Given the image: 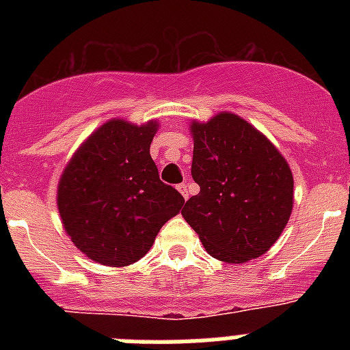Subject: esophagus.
<instances>
[{
  "label": "esophagus",
  "mask_w": 350,
  "mask_h": 350,
  "mask_svg": "<svg viewBox=\"0 0 350 350\" xmlns=\"http://www.w3.org/2000/svg\"><path fill=\"white\" fill-rule=\"evenodd\" d=\"M177 189L180 191V194L184 196V200H187V198H189V185L185 184V182H184V184H178Z\"/></svg>",
  "instance_id": "34e87169"
}]
</instances>
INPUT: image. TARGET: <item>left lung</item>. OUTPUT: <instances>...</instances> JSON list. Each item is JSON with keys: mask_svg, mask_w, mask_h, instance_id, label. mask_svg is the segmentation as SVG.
<instances>
[{"mask_svg": "<svg viewBox=\"0 0 350 350\" xmlns=\"http://www.w3.org/2000/svg\"><path fill=\"white\" fill-rule=\"evenodd\" d=\"M200 193L182 215L212 258L245 262L279 240L293 210V173L267 137L234 113L191 124Z\"/></svg>", "mask_w": 350, "mask_h": 350, "instance_id": "1", "label": "left lung"}]
</instances>
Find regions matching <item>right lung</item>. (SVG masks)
<instances>
[{
	"instance_id": "1",
	"label": "right lung",
	"mask_w": 350,
	"mask_h": 350,
	"mask_svg": "<svg viewBox=\"0 0 350 350\" xmlns=\"http://www.w3.org/2000/svg\"><path fill=\"white\" fill-rule=\"evenodd\" d=\"M157 124L113 119L77 150L57 187L64 230L89 259L108 267L138 261L184 198L161 182L150 144Z\"/></svg>"
}]
</instances>
